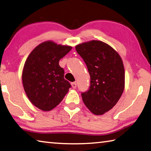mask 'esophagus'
I'll use <instances>...</instances> for the list:
<instances>
[{
	"label": "esophagus",
	"mask_w": 151,
	"mask_h": 151,
	"mask_svg": "<svg viewBox=\"0 0 151 151\" xmlns=\"http://www.w3.org/2000/svg\"><path fill=\"white\" fill-rule=\"evenodd\" d=\"M71 86H72L73 88H76V83H71Z\"/></svg>",
	"instance_id": "obj_1"
}]
</instances>
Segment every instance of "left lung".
Returning <instances> with one entry per match:
<instances>
[{
  "instance_id": "left-lung-1",
  "label": "left lung",
  "mask_w": 151,
  "mask_h": 151,
  "mask_svg": "<svg viewBox=\"0 0 151 151\" xmlns=\"http://www.w3.org/2000/svg\"><path fill=\"white\" fill-rule=\"evenodd\" d=\"M90 76V86L82 93L87 108L100 116L113 108L125 88V69L118 53L101 41L92 40L76 45Z\"/></svg>"
}]
</instances>
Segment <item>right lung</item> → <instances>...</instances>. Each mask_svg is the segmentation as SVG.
<instances>
[{
  "instance_id": "add662e5",
  "label": "right lung",
  "mask_w": 151,
  "mask_h": 151,
  "mask_svg": "<svg viewBox=\"0 0 151 151\" xmlns=\"http://www.w3.org/2000/svg\"><path fill=\"white\" fill-rule=\"evenodd\" d=\"M72 47L46 41L38 45L28 55L22 70L24 91L37 108L50 111L61 102L70 84L64 78V70L59 61Z\"/></svg>"
}]
</instances>
